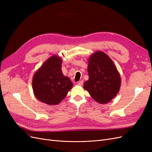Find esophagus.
Returning a JSON list of instances; mask_svg holds the SVG:
<instances>
[{
	"mask_svg": "<svg viewBox=\"0 0 152 152\" xmlns=\"http://www.w3.org/2000/svg\"><path fill=\"white\" fill-rule=\"evenodd\" d=\"M78 85H79V86H82V84H83V80H80V81H79L78 82Z\"/></svg>",
	"mask_w": 152,
	"mask_h": 152,
	"instance_id": "esophagus-1",
	"label": "esophagus"
}]
</instances>
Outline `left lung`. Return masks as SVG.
Instances as JSON below:
<instances>
[{
	"instance_id": "8db88e82",
	"label": "left lung",
	"mask_w": 152,
	"mask_h": 152,
	"mask_svg": "<svg viewBox=\"0 0 152 152\" xmlns=\"http://www.w3.org/2000/svg\"><path fill=\"white\" fill-rule=\"evenodd\" d=\"M89 80L84 88L95 101L107 103L118 93L121 77L112 60L102 51L96 52L90 57L88 68Z\"/></svg>"
}]
</instances>
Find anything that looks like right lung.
<instances>
[{
    "label": "right lung",
    "mask_w": 152,
    "mask_h": 152,
    "mask_svg": "<svg viewBox=\"0 0 152 152\" xmlns=\"http://www.w3.org/2000/svg\"><path fill=\"white\" fill-rule=\"evenodd\" d=\"M61 59L57 56L49 58L37 71L32 86L35 97L49 105L60 103L73 86L70 79L63 75Z\"/></svg>",
    "instance_id": "add662e5"
}]
</instances>
